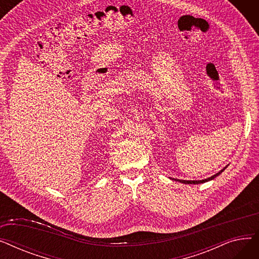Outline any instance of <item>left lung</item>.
<instances>
[{"mask_svg": "<svg viewBox=\"0 0 259 259\" xmlns=\"http://www.w3.org/2000/svg\"><path fill=\"white\" fill-rule=\"evenodd\" d=\"M227 168V167H226ZM226 168H224L223 170H221L219 173H216V174H214L213 176H211V178H209V179H206V180H201V181H183V180H175V181H178V182H180V183H183V184H202V183H206V182H209V181H212V180H214L216 176H219Z\"/></svg>", "mask_w": 259, "mask_h": 259, "instance_id": "1", "label": "left lung"}]
</instances>
